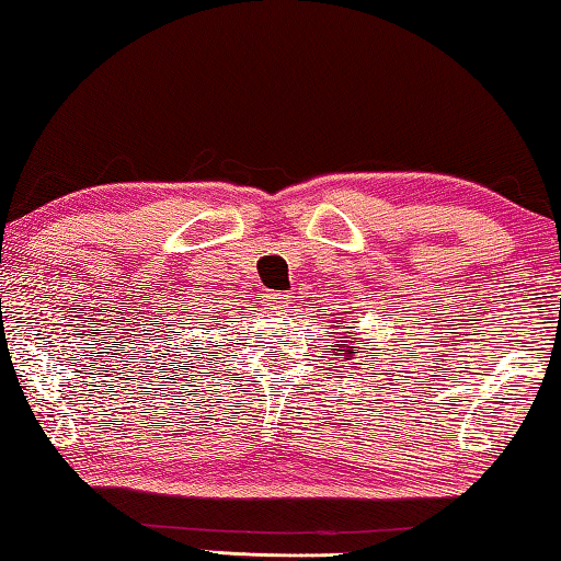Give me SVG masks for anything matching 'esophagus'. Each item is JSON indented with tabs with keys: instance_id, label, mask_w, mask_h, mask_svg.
Wrapping results in <instances>:
<instances>
[{
	"instance_id": "34e87169",
	"label": "esophagus",
	"mask_w": 561,
	"mask_h": 561,
	"mask_svg": "<svg viewBox=\"0 0 561 561\" xmlns=\"http://www.w3.org/2000/svg\"><path fill=\"white\" fill-rule=\"evenodd\" d=\"M264 307L272 309V312H284L289 307V297L282 295V291H270L264 299Z\"/></svg>"
}]
</instances>
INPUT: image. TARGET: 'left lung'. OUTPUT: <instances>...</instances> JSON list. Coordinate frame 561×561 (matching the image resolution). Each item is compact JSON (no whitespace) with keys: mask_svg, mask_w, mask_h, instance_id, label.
Returning a JSON list of instances; mask_svg holds the SVG:
<instances>
[{"mask_svg":"<svg viewBox=\"0 0 561 561\" xmlns=\"http://www.w3.org/2000/svg\"><path fill=\"white\" fill-rule=\"evenodd\" d=\"M332 334H336V332H332ZM336 340H340V342H346V344H340V350H336V352H340L342 354V357H354V354H357L359 350H362V346H350V342L352 340H357V336H354L352 332L350 334H344V336H336Z\"/></svg>","mask_w":561,"mask_h":561,"instance_id":"1","label":"left lung"}]
</instances>
